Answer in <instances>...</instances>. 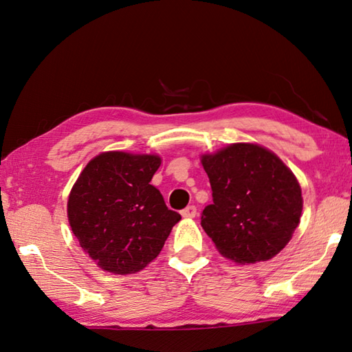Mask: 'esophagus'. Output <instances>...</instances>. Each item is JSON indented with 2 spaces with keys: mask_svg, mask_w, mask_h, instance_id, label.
I'll return each mask as SVG.
<instances>
[{
  "mask_svg": "<svg viewBox=\"0 0 352 352\" xmlns=\"http://www.w3.org/2000/svg\"><path fill=\"white\" fill-rule=\"evenodd\" d=\"M182 215L184 218H194L197 215V208L194 204H190V206H188V208L182 210Z\"/></svg>",
  "mask_w": 352,
  "mask_h": 352,
  "instance_id": "1",
  "label": "esophagus"
}]
</instances>
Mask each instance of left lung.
Returning a JSON list of instances; mask_svg holds the SVG:
<instances>
[{
    "label": "left lung",
    "mask_w": 352,
    "mask_h": 352,
    "mask_svg": "<svg viewBox=\"0 0 352 352\" xmlns=\"http://www.w3.org/2000/svg\"><path fill=\"white\" fill-rule=\"evenodd\" d=\"M201 163L213 198L201 226L218 252L241 264L276 256L300 221L302 190L293 172L253 143L204 154Z\"/></svg>",
    "instance_id": "8db88e82"
}]
</instances>
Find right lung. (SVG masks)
Returning a JSON list of instances; mask_svg holds the SVG:
<instances>
[{"label": "right lung", "instance_id": "obj_1", "mask_svg": "<svg viewBox=\"0 0 352 352\" xmlns=\"http://www.w3.org/2000/svg\"><path fill=\"white\" fill-rule=\"evenodd\" d=\"M162 158L109 151L80 172L68 197L74 236L102 270H143L162 252L182 217L164 204L153 180Z\"/></svg>", "mask_w": 352, "mask_h": 352}]
</instances>
